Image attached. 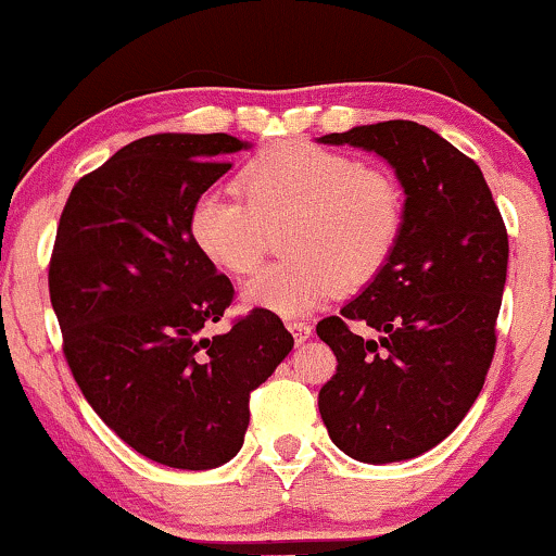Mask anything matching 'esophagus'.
Wrapping results in <instances>:
<instances>
[{
    "label": "esophagus",
    "mask_w": 556,
    "mask_h": 556,
    "mask_svg": "<svg viewBox=\"0 0 556 556\" xmlns=\"http://www.w3.org/2000/svg\"><path fill=\"white\" fill-rule=\"evenodd\" d=\"M287 330H290L298 343H305L313 336V328L307 323H287Z\"/></svg>",
    "instance_id": "1"
}]
</instances>
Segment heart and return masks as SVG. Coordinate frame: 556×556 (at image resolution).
<instances>
[{
	"label": "heart",
	"instance_id": "obj_1",
	"mask_svg": "<svg viewBox=\"0 0 556 556\" xmlns=\"http://www.w3.org/2000/svg\"><path fill=\"white\" fill-rule=\"evenodd\" d=\"M240 194L207 189L192 202L187 230L207 262L249 274L262 262L264 226L287 220L285 262L241 287L251 311L302 318L343 290L377 277L403 228V194L390 174L343 153L292 140L258 153L238 177Z\"/></svg>",
	"mask_w": 556,
	"mask_h": 556
}]
</instances>
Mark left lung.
I'll return each mask as SVG.
<instances>
[{
    "mask_svg": "<svg viewBox=\"0 0 556 556\" xmlns=\"http://www.w3.org/2000/svg\"><path fill=\"white\" fill-rule=\"evenodd\" d=\"M318 143L377 153L405 192L388 264L315 328L339 362L320 388V418L351 459H413L441 444L480 395L495 354L508 233L480 166L426 125H359ZM351 321L378 336L364 340Z\"/></svg>",
    "mask_w": 556,
    "mask_h": 556,
    "instance_id": "8db88e82",
    "label": "left lung"
}]
</instances>
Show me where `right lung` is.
Instances as JSON below:
<instances>
[{
	"label": "right lung",
	"mask_w": 556,
	"mask_h": 556,
	"mask_svg": "<svg viewBox=\"0 0 556 556\" xmlns=\"http://www.w3.org/2000/svg\"><path fill=\"white\" fill-rule=\"evenodd\" d=\"M251 149L228 132H159L76 181L48 269L72 375L125 444L174 469L241 452L249 395L294 346L274 313L205 336L233 300L187 230L192 202Z\"/></svg>",
	"instance_id": "1"
}]
</instances>
